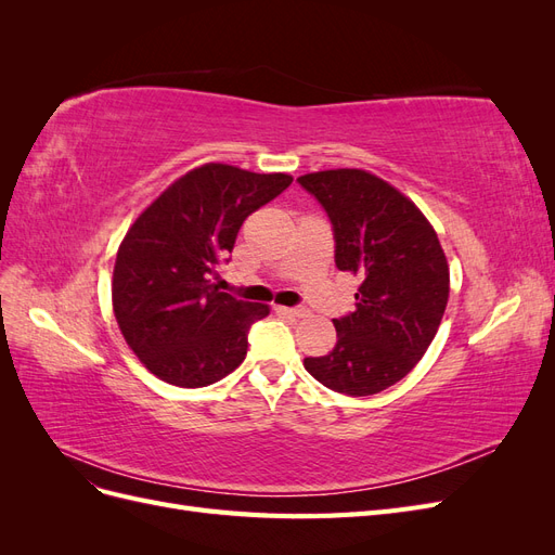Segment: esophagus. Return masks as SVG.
<instances>
[{"label":"esophagus","mask_w":555,"mask_h":555,"mask_svg":"<svg viewBox=\"0 0 555 555\" xmlns=\"http://www.w3.org/2000/svg\"><path fill=\"white\" fill-rule=\"evenodd\" d=\"M275 312L287 314V317H306V308H282V306H278Z\"/></svg>","instance_id":"1"}]
</instances>
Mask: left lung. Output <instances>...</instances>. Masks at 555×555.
<instances>
[{
  "label": "left lung",
  "instance_id": "1",
  "mask_svg": "<svg viewBox=\"0 0 555 555\" xmlns=\"http://www.w3.org/2000/svg\"><path fill=\"white\" fill-rule=\"evenodd\" d=\"M296 182L328 215L335 266L361 275L354 312L333 319L338 343L304 365L331 391L379 393L412 371L442 322L449 266L438 233L373 173L319 171Z\"/></svg>",
  "mask_w": 555,
  "mask_h": 555
}]
</instances>
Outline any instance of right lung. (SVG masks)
I'll use <instances>...</instances> for the list:
<instances>
[{
	"label": "right lung",
	"instance_id": "add662e5",
	"mask_svg": "<svg viewBox=\"0 0 555 555\" xmlns=\"http://www.w3.org/2000/svg\"><path fill=\"white\" fill-rule=\"evenodd\" d=\"M289 184L287 173L206 164L131 224L115 259L113 310L150 373L198 389L243 363L247 331L268 308L220 292L215 280L243 222Z\"/></svg>",
	"mask_w": 555,
	"mask_h": 555
}]
</instances>
